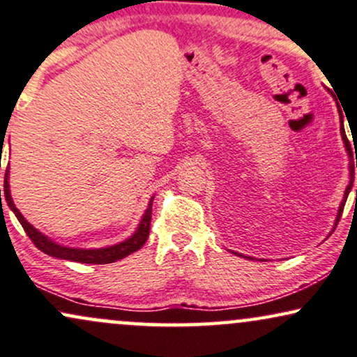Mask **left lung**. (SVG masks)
Returning a JSON list of instances; mask_svg holds the SVG:
<instances>
[{
	"label": "left lung",
	"mask_w": 357,
	"mask_h": 357,
	"mask_svg": "<svg viewBox=\"0 0 357 357\" xmlns=\"http://www.w3.org/2000/svg\"><path fill=\"white\" fill-rule=\"evenodd\" d=\"M339 109H341V108H339ZM339 121H341V136H342V141H344L346 151H347V154H349V160H351V162H349V184H347V188H346V191H344V197H342V201H341V206H339V209H337L336 222H334V227H333V231L336 229L337 222H339V220H341V214H342V209H344L346 199H347V196H349L351 190H353V183H354V160H353V151H351V144H349V139H347V136H346V131H344V119H342V113H341V111H339ZM356 167H357V161H356ZM356 196H357V190H356ZM234 255H238V256H243V255H239V252H234ZM244 257H248V259H252V257H249V256H244Z\"/></svg>",
	"instance_id": "left-lung-1"
}]
</instances>
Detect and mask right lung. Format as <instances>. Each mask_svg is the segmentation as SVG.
I'll use <instances>...</instances> for the list:
<instances>
[{
	"label": "right lung",
	"mask_w": 357,
	"mask_h": 357,
	"mask_svg": "<svg viewBox=\"0 0 357 357\" xmlns=\"http://www.w3.org/2000/svg\"><path fill=\"white\" fill-rule=\"evenodd\" d=\"M10 171L6 167V174H4V191L3 196L6 199L8 206L15 216L18 218L20 225L23 226V229L26 231V234L29 236V239L34 243L40 251L45 252V255L58 257V259H66V261H75V263H84V264H109V263H116V261L123 259V257L132 255L136 252L137 249L143 248V244L146 243L149 236V226H151V213H153V199L154 196L149 199L148 208L141 218L139 225H137L136 231L132 233L130 238L124 239V241L113 244V246H106V248H98V249H84V248H70V246H63V244L53 241V239L48 238L46 234L40 233L33 225L24 220L23 214L20 213V209L15 206V201L11 197V191H10ZM0 203H1V190H0Z\"/></svg>",
	"instance_id": "right-lung-1"
}]
</instances>
